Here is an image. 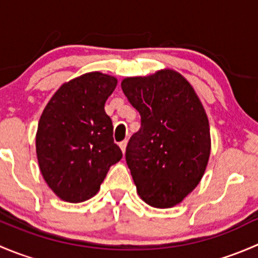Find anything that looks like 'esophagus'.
Instances as JSON below:
<instances>
[{
	"mask_svg": "<svg viewBox=\"0 0 258 258\" xmlns=\"http://www.w3.org/2000/svg\"><path fill=\"white\" fill-rule=\"evenodd\" d=\"M119 148H121L122 150V152L124 153V151H126V146H127V141L126 140H124V141H122V142H119Z\"/></svg>",
	"mask_w": 258,
	"mask_h": 258,
	"instance_id": "obj_1",
	"label": "esophagus"
}]
</instances>
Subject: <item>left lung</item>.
Wrapping results in <instances>:
<instances>
[{"mask_svg":"<svg viewBox=\"0 0 258 258\" xmlns=\"http://www.w3.org/2000/svg\"><path fill=\"white\" fill-rule=\"evenodd\" d=\"M121 87L141 114L126 161L137 194L150 206L170 209L200 183L211 153L210 123L194 87L175 70L126 77Z\"/></svg>","mask_w":258,"mask_h":258,"instance_id":"8db88e82","label":"left lung"}]
</instances>
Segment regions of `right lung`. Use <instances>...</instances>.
I'll return each instance as SVG.
<instances>
[{
	"mask_svg": "<svg viewBox=\"0 0 258 258\" xmlns=\"http://www.w3.org/2000/svg\"><path fill=\"white\" fill-rule=\"evenodd\" d=\"M117 79L87 72L64 82L38 121L36 155L43 179L62 201L79 204L95 196L110 167L122 158L105 102Z\"/></svg>",
	"mask_w": 258,
	"mask_h": 258,
	"instance_id": "add662e5",
	"label": "right lung"
}]
</instances>
